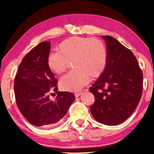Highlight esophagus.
<instances>
[{"mask_svg":"<svg viewBox=\"0 0 154 154\" xmlns=\"http://www.w3.org/2000/svg\"><path fill=\"white\" fill-rule=\"evenodd\" d=\"M82 94V92H77L75 93V96H76V97H79V96Z\"/></svg>","mask_w":154,"mask_h":154,"instance_id":"34e87169","label":"esophagus"}]
</instances>
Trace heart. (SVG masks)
Returning <instances> with one entry per match:
<instances>
[{"label":"heart","instance_id":"1","mask_svg":"<svg viewBox=\"0 0 154 154\" xmlns=\"http://www.w3.org/2000/svg\"><path fill=\"white\" fill-rule=\"evenodd\" d=\"M72 61L76 69L62 77L59 85L62 90L73 92L79 90L90 78L98 77L105 71L107 61L105 45L98 38H66L59 45L58 51L49 54L48 65L54 73L60 75L69 69Z\"/></svg>","mask_w":154,"mask_h":154}]
</instances>
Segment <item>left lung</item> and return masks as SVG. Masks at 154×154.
Returning a JSON list of instances; mask_svg holds the SVG:
<instances>
[{"label": "left lung", "mask_w": 154, "mask_h": 154, "mask_svg": "<svg viewBox=\"0 0 154 154\" xmlns=\"http://www.w3.org/2000/svg\"><path fill=\"white\" fill-rule=\"evenodd\" d=\"M107 51L105 71L90 88L95 97L91 113L101 124L114 126L129 118L143 92V73L132 52L116 38L103 36Z\"/></svg>", "instance_id": "1"}]
</instances>
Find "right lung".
<instances>
[{
  "label": "right lung",
  "mask_w": 154,
  "mask_h": 154,
  "mask_svg": "<svg viewBox=\"0 0 154 154\" xmlns=\"http://www.w3.org/2000/svg\"><path fill=\"white\" fill-rule=\"evenodd\" d=\"M50 46L45 41L28 53L15 77L17 107L31 124L38 127L59 122L75 99L71 92H58L55 100H49V92L58 91V82L48 65Z\"/></svg>",
  "instance_id": "add662e5"
}]
</instances>
